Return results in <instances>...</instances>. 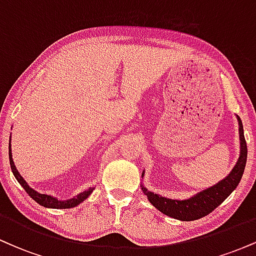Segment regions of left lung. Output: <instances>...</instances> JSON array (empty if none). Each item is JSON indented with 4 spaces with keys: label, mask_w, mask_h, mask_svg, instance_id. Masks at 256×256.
Segmentation results:
<instances>
[{
    "label": "left lung",
    "mask_w": 256,
    "mask_h": 256,
    "mask_svg": "<svg viewBox=\"0 0 256 256\" xmlns=\"http://www.w3.org/2000/svg\"><path fill=\"white\" fill-rule=\"evenodd\" d=\"M238 122V132H240V158L237 160L236 165L231 170V172L224 179L218 182L212 186L207 189L201 190L195 195L190 196L189 198L177 200L168 198L165 196H161L158 194H154L144 186V184L140 183L143 192L149 200V202L164 213L165 216H171L173 219L182 220V222H192L202 218V216L210 214L212 210H216L220 204L228 198V195L237 188L240 182L243 172H244L246 164V143L244 140V131H243L242 120L238 116H236ZM144 172L142 173V178L144 177Z\"/></svg>",
    "instance_id": "obj_1"
}]
</instances>
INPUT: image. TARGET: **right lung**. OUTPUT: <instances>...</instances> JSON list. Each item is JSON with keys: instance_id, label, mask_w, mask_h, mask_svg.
I'll return each mask as SVG.
<instances>
[{"instance_id": "add662e5", "label": "right lung", "mask_w": 256, "mask_h": 256, "mask_svg": "<svg viewBox=\"0 0 256 256\" xmlns=\"http://www.w3.org/2000/svg\"><path fill=\"white\" fill-rule=\"evenodd\" d=\"M10 168L12 172H13L14 177L16 178V180L19 182V184L22 185V188L25 189V192L28 194L31 198H34V201L37 202L38 204L43 206V207L46 208H55V210H66V208H72L78 206L79 204L85 201L89 196L91 195V192H94L95 188H89V189L84 190L83 192H79L78 195L73 196L72 198H67V200H58L56 198L52 195H46V194H40L34 190L30 185L28 184V182L25 180L24 178L22 177L19 172H18L16 165H14V161H13V155H12V146H10Z\"/></svg>"}]
</instances>
